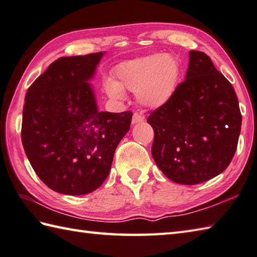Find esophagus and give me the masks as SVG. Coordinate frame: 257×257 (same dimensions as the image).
<instances>
[{"instance_id": "obj_1", "label": "esophagus", "mask_w": 257, "mask_h": 257, "mask_svg": "<svg viewBox=\"0 0 257 257\" xmlns=\"http://www.w3.org/2000/svg\"><path fill=\"white\" fill-rule=\"evenodd\" d=\"M144 120H145V117H144V115H142V114L138 113V112H135V113H134V115H133L132 122H133L134 124H136V123H140V122H143Z\"/></svg>"}]
</instances>
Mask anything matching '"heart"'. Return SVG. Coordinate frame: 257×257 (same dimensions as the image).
<instances>
[{
	"mask_svg": "<svg viewBox=\"0 0 257 257\" xmlns=\"http://www.w3.org/2000/svg\"><path fill=\"white\" fill-rule=\"evenodd\" d=\"M180 73V63L174 55H147L118 64L113 70L114 79H105L104 90L114 100H122L125 90L136 92L144 107L156 109L172 99Z\"/></svg>",
	"mask_w": 257,
	"mask_h": 257,
	"instance_id": "obj_1",
	"label": "heart"
}]
</instances>
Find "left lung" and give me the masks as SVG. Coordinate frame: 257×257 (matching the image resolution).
I'll list each match as a JSON object with an SVG mask.
<instances>
[{
  "instance_id": "8db88e82",
  "label": "left lung",
  "mask_w": 257,
  "mask_h": 257,
  "mask_svg": "<svg viewBox=\"0 0 257 257\" xmlns=\"http://www.w3.org/2000/svg\"><path fill=\"white\" fill-rule=\"evenodd\" d=\"M147 122L154 129L152 154L159 169L175 183L196 185L228 167L242 114L233 85L207 54L192 50L186 80Z\"/></svg>"
}]
</instances>
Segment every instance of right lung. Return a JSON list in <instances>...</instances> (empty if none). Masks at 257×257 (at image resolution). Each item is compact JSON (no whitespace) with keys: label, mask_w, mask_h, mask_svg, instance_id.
<instances>
[{"label":"right lung","mask_w":257,"mask_h":257,"mask_svg":"<svg viewBox=\"0 0 257 257\" xmlns=\"http://www.w3.org/2000/svg\"><path fill=\"white\" fill-rule=\"evenodd\" d=\"M103 52L62 57L25 94L22 144L39 178L64 195H85L109 175L132 111H99L88 82Z\"/></svg>","instance_id":"add662e5"}]
</instances>
